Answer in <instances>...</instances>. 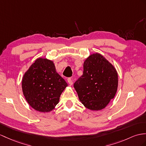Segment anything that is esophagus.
Segmentation results:
<instances>
[{"label": "esophagus", "mask_w": 146, "mask_h": 146, "mask_svg": "<svg viewBox=\"0 0 146 146\" xmlns=\"http://www.w3.org/2000/svg\"><path fill=\"white\" fill-rule=\"evenodd\" d=\"M67 82H68V83L70 85H72L73 82H72V78H69L68 79H67Z\"/></svg>", "instance_id": "esophagus-1"}]
</instances>
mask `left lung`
Returning <instances> with one entry per match:
<instances>
[{
    "label": "left lung",
    "mask_w": 146,
    "mask_h": 146,
    "mask_svg": "<svg viewBox=\"0 0 146 146\" xmlns=\"http://www.w3.org/2000/svg\"><path fill=\"white\" fill-rule=\"evenodd\" d=\"M83 66V75L74 85L79 100L92 111L104 109L118 90V76L115 67L98 52L88 56Z\"/></svg>",
    "instance_id": "1"
}]
</instances>
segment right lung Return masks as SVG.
<instances>
[{"label": "right lung", "instance_id": "1", "mask_svg": "<svg viewBox=\"0 0 146 146\" xmlns=\"http://www.w3.org/2000/svg\"><path fill=\"white\" fill-rule=\"evenodd\" d=\"M67 87L66 82L56 72L54 62L47 58L35 60L25 72L22 81L23 94L28 104L42 113L55 108Z\"/></svg>", "mask_w": 146, "mask_h": 146}]
</instances>
